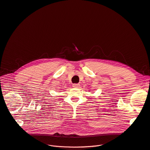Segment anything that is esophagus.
<instances>
[{
    "label": "esophagus",
    "mask_w": 150,
    "mask_h": 150,
    "mask_svg": "<svg viewBox=\"0 0 150 150\" xmlns=\"http://www.w3.org/2000/svg\"><path fill=\"white\" fill-rule=\"evenodd\" d=\"M72 86H73V87H74V88H78L79 86V85L78 83H74V84L72 85Z\"/></svg>",
    "instance_id": "esophagus-1"
}]
</instances>
